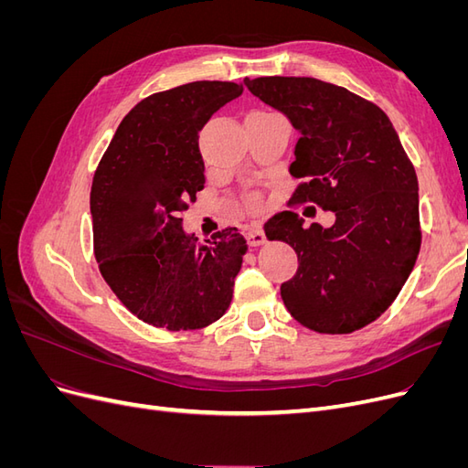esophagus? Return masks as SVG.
<instances>
[{"label": "esophagus", "instance_id": "esophagus-1", "mask_svg": "<svg viewBox=\"0 0 468 468\" xmlns=\"http://www.w3.org/2000/svg\"><path fill=\"white\" fill-rule=\"evenodd\" d=\"M246 238H248V242H250L251 246H261V244H265V234H263L261 226H260L258 222H253V224L248 226Z\"/></svg>", "mask_w": 468, "mask_h": 468}]
</instances>
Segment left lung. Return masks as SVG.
<instances>
[{"label":"left lung","instance_id":"1","mask_svg":"<svg viewBox=\"0 0 468 468\" xmlns=\"http://www.w3.org/2000/svg\"><path fill=\"white\" fill-rule=\"evenodd\" d=\"M244 83L301 134L289 167L303 179L292 201L335 215L330 229H306L292 210L265 222V236L299 258L281 299L310 330L356 332L385 313L414 269L421 244L416 169L385 111L346 88L282 76Z\"/></svg>","mask_w":468,"mask_h":468}]
</instances>
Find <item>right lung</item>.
<instances>
[{
  "instance_id": "obj_1",
  "label": "right lung",
  "mask_w": 468,
  "mask_h": 468,
  "mask_svg": "<svg viewBox=\"0 0 468 468\" xmlns=\"http://www.w3.org/2000/svg\"><path fill=\"white\" fill-rule=\"evenodd\" d=\"M234 81H191L131 109L93 176L90 208L99 271L155 328L197 330L230 306L248 250L238 229L199 242L181 210L205 187L199 131L242 95Z\"/></svg>"
}]
</instances>
